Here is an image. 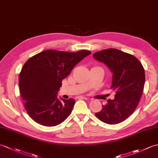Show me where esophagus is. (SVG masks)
<instances>
[{"mask_svg": "<svg viewBox=\"0 0 158 158\" xmlns=\"http://www.w3.org/2000/svg\"><path fill=\"white\" fill-rule=\"evenodd\" d=\"M77 98L78 99H84V100H88V98L85 96H77Z\"/></svg>", "mask_w": 158, "mask_h": 158, "instance_id": "obj_1", "label": "esophagus"}]
</instances>
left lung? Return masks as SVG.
Segmentation results:
<instances>
[{"label":"left lung","mask_w":158,"mask_h":158,"mask_svg":"<svg viewBox=\"0 0 158 158\" xmlns=\"http://www.w3.org/2000/svg\"><path fill=\"white\" fill-rule=\"evenodd\" d=\"M93 57L111 70L110 89L115 92V98L108 100L95 115L106 123H119L132 115L139 105L145 85V70L135 56L117 49L102 50Z\"/></svg>","instance_id":"left-lung-1"}]
</instances>
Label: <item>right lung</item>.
<instances>
[{
    "label": "right lung",
    "mask_w": 158,
    "mask_h": 158,
    "mask_svg": "<svg viewBox=\"0 0 158 158\" xmlns=\"http://www.w3.org/2000/svg\"><path fill=\"white\" fill-rule=\"evenodd\" d=\"M91 52H77L48 49L30 58L19 76L20 94L26 112L41 125L55 126L71 113L75 101L57 98L62 81L77 63Z\"/></svg>",
    "instance_id": "obj_1"
}]
</instances>
